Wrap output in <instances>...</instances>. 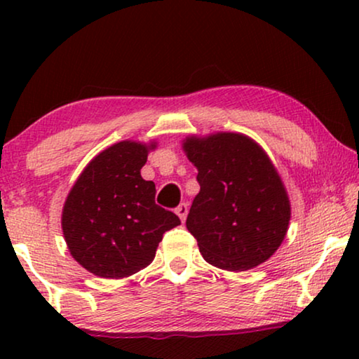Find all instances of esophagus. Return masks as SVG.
Listing matches in <instances>:
<instances>
[{
    "instance_id": "esophagus-1",
    "label": "esophagus",
    "mask_w": 359,
    "mask_h": 359,
    "mask_svg": "<svg viewBox=\"0 0 359 359\" xmlns=\"http://www.w3.org/2000/svg\"><path fill=\"white\" fill-rule=\"evenodd\" d=\"M175 212L178 214V217L181 219V222H184L186 215H188V204H180L178 208H176Z\"/></svg>"
}]
</instances>
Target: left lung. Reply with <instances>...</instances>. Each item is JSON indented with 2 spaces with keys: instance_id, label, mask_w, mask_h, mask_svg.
<instances>
[{
  "instance_id": "obj_1",
  "label": "left lung",
  "mask_w": 359,
  "mask_h": 359,
  "mask_svg": "<svg viewBox=\"0 0 359 359\" xmlns=\"http://www.w3.org/2000/svg\"><path fill=\"white\" fill-rule=\"evenodd\" d=\"M181 147L201 186L186 227L205 262L247 271L271 258L287 233L291 201L263 147L240 132L193 134Z\"/></svg>"
}]
</instances>
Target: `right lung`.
Segmentation results:
<instances>
[{
	"mask_svg": "<svg viewBox=\"0 0 359 359\" xmlns=\"http://www.w3.org/2000/svg\"><path fill=\"white\" fill-rule=\"evenodd\" d=\"M156 140H121L100 151L73 183L62 209L67 248L86 271L129 278L154 262L178 215L155 204V183L142 178Z\"/></svg>",
	"mask_w": 359,
	"mask_h": 359,
	"instance_id": "1",
	"label": "right lung"
}]
</instances>
